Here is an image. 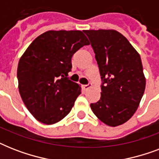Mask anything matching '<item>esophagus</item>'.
I'll list each match as a JSON object with an SVG mask.
<instances>
[{
    "mask_svg": "<svg viewBox=\"0 0 159 159\" xmlns=\"http://www.w3.org/2000/svg\"><path fill=\"white\" fill-rule=\"evenodd\" d=\"M91 87V84H87V85H82V89L85 90V91H87Z\"/></svg>",
    "mask_w": 159,
    "mask_h": 159,
    "instance_id": "obj_1",
    "label": "esophagus"
}]
</instances>
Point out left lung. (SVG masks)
Listing matches in <instances>:
<instances>
[{
	"label": "left lung",
	"instance_id": "8db88e82",
	"mask_svg": "<svg viewBox=\"0 0 159 159\" xmlns=\"http://www.w3.org/2000/svg\"><path fill=\"white\" fill-rule=\"evenodd\" d=\"M83 32L91 41L103 81L101 98L91 109L107 125H123L135 113L145 90L140 55L115 30Z\"/></svg>",
	"mask_w": 159,
	"mask_h": 159
}]
</instances>
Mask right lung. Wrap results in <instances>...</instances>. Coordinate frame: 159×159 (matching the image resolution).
<instances>
[{"label": "right lung", "mask_w": 159, "mask_h": 159, "mask_svg": "<svg viewBox=\"0 0 159 159\" xmlns=\"http://www.w3.org/2000/svg\"><path fill=\"white\" fill-rule=\"evenodd\" d=\"M90 43L82 31L48 30L38 36L20 58L18 88L34 118L53 125L64 118L81 94V86L67 79L72 55Z\"/></svg>", "instance_id": "1"}]
</instances>
